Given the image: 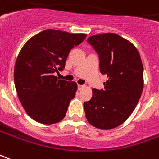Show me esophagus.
I'll list each match as a JSON object with an SVG mask.
<instances>
[{"label":"esophagus","mask_w":159,"mask_h":159,"mask_svg":"<svg viewBox=\"0 0 159 159\" xmlns=\"http://www.w3.org/2000/svg\"><path fill=\"white\" fill-rule=\"evenodd\" d=\"M85 85H78V89L79 90H82L83 88H85Z\"/></svg>","instance_id":"esophagus-1"}]
</instances>
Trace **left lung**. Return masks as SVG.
Wrapping results in <instances>:
<instances>
[{"label": "left lung", "instance_id": "8db88e82", "mask_svg": "<svg viewBox=\"0 0 159 159\" xmlns=\"http://www.w3.org/2000/svg\"><path fill=\"white\" fill-rule=\"evenodd\" d=\"M87 43L98 55L100 72L108 80L103 89H92V98L84 103L85 116L96 128H116L130 116L140 98L141 58L135 46L115 33L94 35Z\"/></svg>", "mask_w": 159, "mask_h": 159}]
</instances>
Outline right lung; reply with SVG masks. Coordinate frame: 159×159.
I'll return each instance as SVG.
<instances>
[{
    "label": "right lung",
    "instance_id": "add662e5",
    "mask_svg": "<svg viewBox=\"0 0 159 159\" xmlns=\"http://www.w3.org/2000/svg\"><path fill=\"white\" fill-rule=\"evenodd\" d=\"M86 35L48 29L30 38L15 62L14 84L20 103L34 121L54 124L66 116L77 84L59 80L70 50Z\"/></svg>",
    "mask_w": 159,
    "mask_h": 159
}]
</instances>
